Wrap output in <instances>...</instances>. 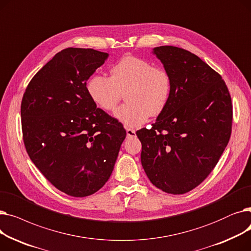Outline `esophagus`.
<instances>
[{"label":"esophagus","mask_w":251,"mask_h":251,"mask_svg":"<svg viewBox=\"0 0 251 251\" xmlns=\"http://www.w3.org/2000/svg\"><path fill=\"white\" fill-rule=\"evenodd\" d=\"M126 134H127V137H134L135 135H136V133H135V130H133V129H127L126 130Z\"/></svg>","instance_id":"1"}]
</instances>
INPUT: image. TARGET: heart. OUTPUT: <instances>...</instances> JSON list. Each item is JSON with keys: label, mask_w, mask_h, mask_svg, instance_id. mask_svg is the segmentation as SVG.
<instances>
[{"label": "heart", "mask_w": 251, "mask_h": 251, "mask_svg": "<svg viewBox=\"0 0 251 251\" xmlns=\"http://www.w3.org/2000/svg\"><path fill=\"white\" fill-rule=\"evenodd\" d=\"M172 78L169 72L144 59L125 56L111 68V77L94 75L87 81L90 99L105 112L116 109L125 94L128 103L119 108L114 117L125 127H138L150 116L160 115L172 94Z\"/></svg>", "instance_id": "obj_1"}]
</instances>
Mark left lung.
<instances>
[{
  "instance_id": "1",
  "label": "left lung",
  "mask_w": 251,
  "mask_h": 251,
  "mask_svg": "<svg viewBox=\"0 0 251 251\" xmlns=\"http://www.w3.org/2000/svg\"><path fill=\"white\" fill-rule=\"evenodd\" d=\"M152 54L171 75L173 87L152 127L136 132L141 165L155 187L183 194L209 175L227 147L231 97L222 76L192 52L162 46Z\"/></svg>"
}]
</instances>
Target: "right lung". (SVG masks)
Returning a JSON list of instances; mask_svg holds the SVG:
<instances>
[{
  "instance_id": "add662e5",
  "label": "right lung",
  "mask_w": 251,
  "mask_h": 251,
  "mask_svg": "<svg viewBox=\"0 0 251 251\" xmlns=\"http://www.w3.org/2000/svg\"><path fill=\"white\" fill-rule=\"evenodd\" d=\"M108 57L92 49H65L33 76L23 95L25 149L42 174L70 196H88L104 185L126 137L122 124L98 109L86 88Z\"/></svg>"
}]
</instances>
